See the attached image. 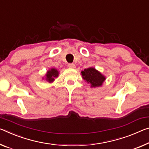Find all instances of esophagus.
<instances>
[{
  "mask_svg": "<svg viewBox=\"0 0 149 149\" xmlns=\"http://www.w3.org/2000/svg\"><path fill=\"white\" fill-rule=\"evenodd\" d=\"M68 67L70 68H72V69H74V68H75V64H74V63H69V64H68Z\"/></svg>",
  "mask_w": 149,
  "mask_h": 149,
  "instance_id": "34e87169",
  "label": "esophagus"
}]
</instances>
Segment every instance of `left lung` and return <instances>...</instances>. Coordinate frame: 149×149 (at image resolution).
Wrapping results in <instances>:
<instances>
[{
	"instance_id": "1",
	"label": "left lung",
	"mask_w": 149,
	"mask_h": 149,
	"mask_svg": "<svg viewBox=\"0 0 149 149\" xmlns=\"http://www.w3.org/2000/svg\"><path fill=\"white\" fill-rule=\"evenodd\" d=\"M82 77L91 87H97L102 86L105 80V77L94 68H89L81 72Z\"/></svg>"
}]
</instances>
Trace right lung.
Listing matches in <instances>:
<instances>
[{"mask_svg": "<svg viewBox=\"0 0 149 149\" xmlns=\"http://www.w3.org/2000/svg\"><path fill=\"white\" fill-rule=\"evenodd\" d=\"M59 75V72L55 68H51L50 70L47 72L46 74V80L49 83L53 82L56 77H57Z\"/></svg>", "mask_w": 149, "mask_h": 149, "instance_id": "1", "label": "right lung"}]
</instances>
